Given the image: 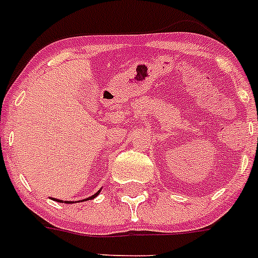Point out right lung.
<instances>
[{"label":"right lung","instance_id":"1","mask_svg":"<svg viewBox=\"0 0 258 258\" xmlns=\"http://www.w3.org/2000/svg\"><path fill=\"white\" fill-rule=\"evenodd\" d=\"M98 195H100V190L97 191L96 195H93V196H92V197H89V199H86V201H88V200H92V199H94V197H96V196H98ZM54 200H55V199H54ZM55 201H58V203H61V200H55ZM67 204H71V203H67Z\"/></svg>","mask_w":258,"mask_h":258}]
</instances>
